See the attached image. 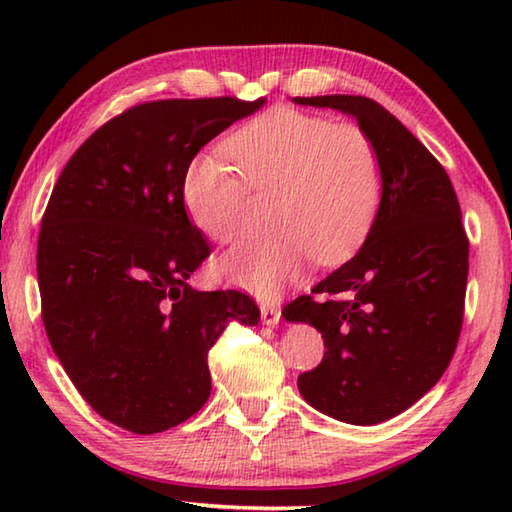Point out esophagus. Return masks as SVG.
Returning <instances> with one entry per match:
<instances>
[{"mask_svg":"<svg viewBox=\"0 0 512 512\" xmlns=\"http://www.w3.org/2000/svg\"><path fill=\"white\" fill-rule=\"evenodd\" d=\"M280 316H282V311L275 305V302H266V305H262V323L264 325H277L280 323Z\"/></svg>","mask_w":512,"mask_h":512,"instance_id":"1","label":"esophagus"}]
</instances>
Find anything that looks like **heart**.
Masks as SVG:
<instances>
[{
    "instance_id": "heart-1",
    "label": "heart",
    "mask_w": 512,
    "mask_h": 512,
    "mask_svg": "<svg viewBox=\"0 0 512 512\" xmlns=\"http://www.w3.org/2000/svg\"><path fill=\"white\" fill-rule=\"evenodd\" d=\"M223 151L235 170L214 158L187 167L180 192L189 219L207 239L230 244L246 230L250 196L271 198L268 225L275 230L221 257L219 271L230 282L275 296L311 259L339 264L368 237L384 167L366 128L273 108L232 133Z\"/></svg>"
}]
</instances>
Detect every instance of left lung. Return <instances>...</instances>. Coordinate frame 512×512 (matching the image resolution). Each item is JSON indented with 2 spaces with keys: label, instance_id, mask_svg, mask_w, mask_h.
Masks as SVG:
<instances>
[{
  "label": "left lung",
  "instance_id": "left-lung-1",
  "mask_svg": "<svg viewBox=\"0 0 512 512\" xmlns=\"http://www.w3.org/2000/svg\"><path fill=\"white\" fill-rule=\"evenodd\" d=\"M293 101L350 112L381 153L384 189L366 244L282 311L325 341L323 361L298 377L302 397L341 422L377 424L418 402L456 352L470 257L461 205L443 164L377 101Z\"/></svg>",
  "mask_w": 512,
  "mask_h": 512
}]
</instances>
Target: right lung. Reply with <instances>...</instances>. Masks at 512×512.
Returning a JSON list of instances; mask_svg holds the SVG:
<instances>
[{"label": "right lung", "mask_w": 512, "mask_h": 512, "mask_svg": "<svg viewBox=\"0 0 512 512\" xmlns=\"http://www.w3.org/2000/svg\"><path fill=\"white\" fill-rule=\"evenodd\" d=\"M264 106L162 99L106 121L60 173L42 214V323L76 391L133 433L176 427L212 391L207 354L232 320L257 325L246 293L187 284L210 257L183 203L196 153Z\"/></svg>", "instance_id": "obj_1"}]
</instances>
